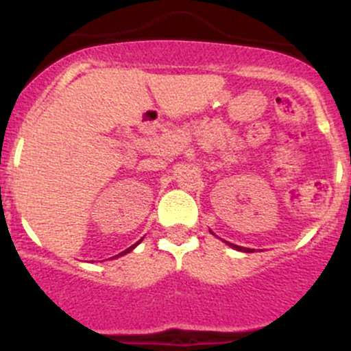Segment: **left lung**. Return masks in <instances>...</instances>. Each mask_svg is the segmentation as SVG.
<instances>
[{"instance_id": "left-lung-1", "label": "left lung", "mask_w": 351, "mask_h": 351, "mask_svg": "<svg viewBox=\"0 0 351 351\" xmlns=\"http://www.w3.org/2000/svg\"><path fill=\"white\" fill-rule=\"evenodd\" d=\"M229 246H232V247H236V250H239V251H246V253H253V250H250V247H241V246H238V244H231V243H228Z\"/></svg>"}]
</instances>
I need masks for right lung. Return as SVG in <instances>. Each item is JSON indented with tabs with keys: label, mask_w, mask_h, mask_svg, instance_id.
Wrapping results in <instances>:
<instances>
[{
	"label": "right lung",
	"mask_w": 351,
	"mask_h": 351,
	"mask_svg": "<svg viewBox=\"0 0 351 351\" xmlns=\"http://www.w3.org/2000/svg\"><path fill=\"white\" fill-rule=\"evenodd\" d=\"M137 246V243L136 244H134V246H130V247H127V250L125 251H122V253H120V254H117V256H122V254H125V253H129V251H132L134 250V247H136Z\"/></svg>",
	"instance_id": "obj_1"
}]
</instances>
